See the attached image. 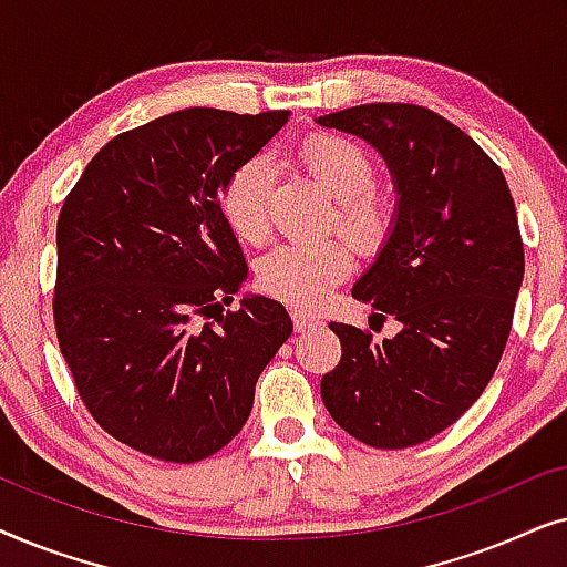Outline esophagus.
<instances>
[{"mask_svg":"<svg viewBox=\"0 0 567 567\" xmlns=\"http://www.w3.org/2000/svg\"><path fill=\"white\" fill-rule=\"evenodd\" d=\"M291 320H293V330L297 332H309V330L320 328V317L307 315V312H293Z\"/></svg>","mask_w":567,"mask_h":567,"instance_id":"34e87169","label":"esophagus"}]
</instances>
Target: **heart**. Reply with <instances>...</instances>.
<instances>
[{"instance_id": "heart-1", "label": "heart", "mask_w": 567, "mask_h": 567, "mask_svg": "<svg viewBox=\"0 0 567 567\" xmlns=\"http://www.w3.org/2000/svg\"><path fill=\"white\" fill-rule=\"evenodd\" d=\"M301 162L315 181L336 198L332 221L355 247H374L386 229V208L369 188L374 167L359 146L340 136H315L301 146ZM274 165L255 154L231 169L221 188V212L243 239H262L268 231V198ZM351 250L340 239L307 245H278L258 262V284L268 297L293 309L320 307L351 274Z\"/></svg>"}]
</instances>
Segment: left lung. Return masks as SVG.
Segmentation results:
<instances>
[{"mask_svg": "<svg viewBox=\"0 0 567 567\" xmlns=\"http://www.w3.org/2000/svg\"><path fill=\"white\" fill-rule=\"evenodd\" d=\"M320 123L367 138L392 169L398 221L353 297L371 320L402 324L377 343L330 322L343 353L322 402L363 444H423L467 413L501 363L524 278L514 198L501 167L423 105H355Z\"/></svg>", "mask_w": 567, "mask_h": 567, "instance_id": "8db88e82", "label": "left lung"}]
</instances>
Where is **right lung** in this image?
<instances>
[{
    "label": "right lung",
    "mask_w": 567,
    "mask_h": 567,
    "mask_svg": "<svg viewBox=\"0 0 567 567\" xmlns=\"http://www.w3.org/2000/svg\"><path fill=\"white\" fill-rule=\"evenodd\" d=\"M289 111L188 107L111 138L61 206L53 324L82 405L115 441L193 464L227 446L255 382L291 336L221 212L231 169Z\"/></svg>",
    "instance_id": "add662e5"
}]
</instances>
